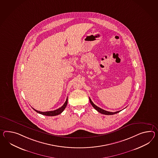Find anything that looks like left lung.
<instances>
[{
  "instance_id": "1",
  "label": "left lung",
  "mask_w": 158,
  "mask_h": 158,
  "mask_svg": "<svg viewBox=\"0 0 158 158\" xmlns=\"http://www.w3.org/2000/svg\"><path fill=\"white\" fill-rule=\"evenodd\" d=\"M89 102H90V103L91 104V105L93 106V107L94 108L95 110H96V111H98L99 112H100L101 114H104V115H114V114H117V113H118V112H119L120 111H118L115 112H109L107 111H106V110H103V109H102V108H100V107H98V106H96L95 104H94V103H93V102H92V100H91V99L89 98Z\"/></svg>"
}]
</instances>
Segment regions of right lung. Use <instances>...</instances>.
I'll list each match as a JSON object with an SVG mask.
<instances>
[{"label":"right lung","mask_w":158,"mask_h":158,"mask_svg":"<svg viewBox=\"0 0 158 158\" xmlns=\"http://www.w3.org/2000/svg\"><path fill=\"white\" fill-rule=\"evenodd\" d=\"M67 103H68V98H67V99L65 100V103H64V104L61 107L58 108L56 110H54V111H46V112H41L38 111V110H36L34 108H33L35 111L37 112L39 114H40L42 115H43L46 116H56L59 115L62 113V112L64 111V110L65 109V108L66 107L67 105Z\"/></svg>","instance_id":"add662e5"}]
</instances>
